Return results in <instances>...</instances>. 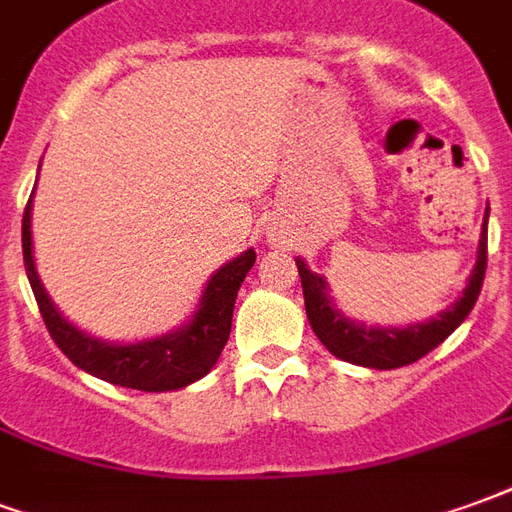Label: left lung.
<instances>
[{
	"label": "left lung",
	"instance_id": "1",
	"mask_svg": "<svg viewBox=\"0 0 512 512\" xmlns=\"http://www.w3.org/2000/svg\"><path fill=\"white\" fill-rule=\"evenodd\" d=\"M297 270H300L302 294H305V313L311 322L316 338L327 346V352H333L338 360H346L352 365L363 368H376V371H393L404 368L409 363H417L420 357L436 349L445 341L447 335L455 333V327H461L469 311L475 308L477 294L483 289L488 261V207L480 229V242H477V261L472 267V275L466 281L461 297L436 313L431 319L406 327H382V324H365L357 319H349L346 313L335 308L330 297V286L324 281V275L313 272L305 259L297 256Z\"/></svg>",
	"mask_w": 512,
	"mask_h": 512
}]
</instances>
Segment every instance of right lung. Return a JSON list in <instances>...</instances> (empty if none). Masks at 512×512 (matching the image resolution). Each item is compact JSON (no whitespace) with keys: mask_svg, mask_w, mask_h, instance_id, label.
<instances>
[{"mask_svg":"<svg viewBox=\"0 0 512 512\" xmlns=\"http://www.w3.org/2000/svg\"><path fill=\"white\" fill-rule=\"evenodd\" d=\"M21 245H24L26 278L32 283L43 322L54 343L67 354V360L103 382L144 390V393L182 390L210 374L229 341L237 292L256 261V251L248 248L237 259L226 261L220 270L212 272L193 316L177 330L144 341L114 343L84 333L81 327L65 319L48 297L46 286L37 275L35 251H32V199L24 210Z\"/></svg>","mask_w":512,"mask_h":512,"instance_id":"1","label":"right lung"}]
</instances>
